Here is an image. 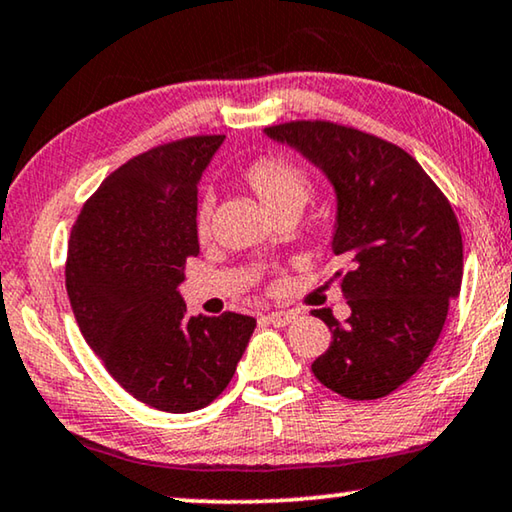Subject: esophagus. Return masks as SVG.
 <instances>
[{
  "label": "esophagus",
  "instance_id": "obj_1",
  "mask_svg": "<svg viewBox=\"0 0 512 512\" xmlns=\"http://www.w3.org/2000/svg\"><path fill=\"white\" fill-rule=\"evenodd\" d=\"M296 317H299V315H296V312H292V310H278V312H269V315H266L264 319L273 326H287V324H292Z\"/></svg>",
  "mask_w": 512,
  "mask_h": 512
}]
</instances>
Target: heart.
Listing matches in <instances>:
<instances>
[{
  "label": "heart",
  "mask_w": 512,
  "mask_h": 512,
  "mask_svg": "<svg viewBox=\"0 0 512 512\" xmlns=\"http://www.w3.org/2000/svg\"><path fill=\"white\" fill-rule=\"evenodd\" d=\"M241 181L253 190L273 216H296L312 195V177L285 156H259L243 167ZM211 232V204L200 202L195 211V236L204 241Z\"/></svg>",
  "instance_id": "obj_1"
}]
</instances>
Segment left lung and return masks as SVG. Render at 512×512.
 <instances>
[{
  "label": "left lung",
  "mask_w": 512,
  "mask_h": 512,
  "mask_svg": "<svg viewBox=\"0 0 512 512\" xmlns=\"http://www.w3.org/2000/svg\"><path fill=\"white\" fill-rule=\"evenodd\" d=\"M266 135L322 167L338 193L331 250L352 308L312 363L326 388L349 400L393 393L425 363L462 285V232L448 197L398 144L326 119L266 126Z\"/></svg>",
  "instance_id": "8db88e82"
}]
</instances>
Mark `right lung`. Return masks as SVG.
<instances>
[{"label":"right lung","mask_w":512,"mask_h":512,"mask_svg":"<svg viewBox=\"0 0 512 512\" xmlns=\"http://www.w3.org/2000/svg\"><path fill=\"white\" fill-rule=\"evenodd\" d=\"M225 135H190L114 170L82 207L66 292L87 345L149 407L188 414L225 391L255 319L188 317L177 292L195 236L197 181Z\"/></svg>","instance_id":"add662e5"}]
</instances>
